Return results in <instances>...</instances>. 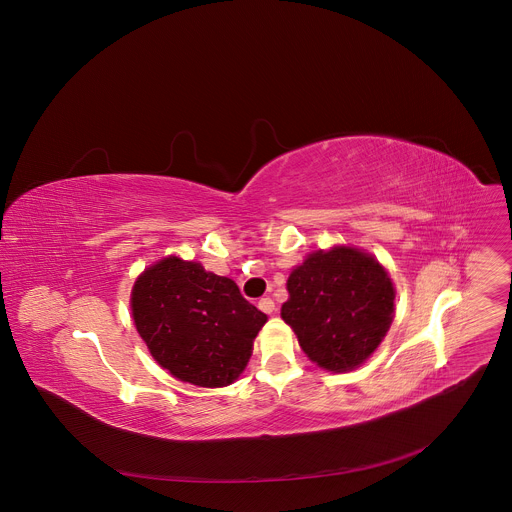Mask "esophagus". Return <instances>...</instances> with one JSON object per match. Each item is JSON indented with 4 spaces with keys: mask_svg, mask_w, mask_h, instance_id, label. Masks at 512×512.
<instances>
[{
    "mask_svg": "<svg viewBox=\"0 0 512 512\" xmlns=\"http://www.w3.org/2000/svg\"><path fill=\"white\" fill-rule=\"evenodd\" d=\"M257 305H259V309H261L263 313H273V311H275V301H273L271 297H261Z\"/></svg>",
    "mask_w": 512,
    "mask_h": 512,
    "instance_id": "1",
    "label": "esophagus"
}]
</instances>
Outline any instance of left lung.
Here are the masks:
<instances>
[{"label": "left lung", "mask_w": 512, "mask_h": 512, "mask_svg": "<svg viewBox=\"0 0 512 512\" xmlns=\"http://www.w3.org/2000/svg\"><path fill=\"white\" fill-rule=\"evenodd\" d=\"M287 291L281 317L309 360L329 372L360 366L392 323V281L372 255L358 249L311 253L291 271Z\"/></svg>", "instance_id": "8db88e82"}]
</instances>
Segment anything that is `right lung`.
<instances>
[{
    "mask_svg": "<svg viewBox=\"0 0 512 512\" xmlns=\"http://www.w3.org/2000/svg\"><path fill=\"white\" fill-rule=\"evenodd\" d=\"M130 305L152 358L201 388L229 386L239 378L267 321L235 281L179 257L148 267L134 283Z\"/></svg>",
    "mask_w": 512,
    "mask_h": 512,
    "instance_id": "1",
    "label": "right lung"
}]
</instances>
